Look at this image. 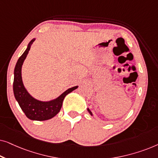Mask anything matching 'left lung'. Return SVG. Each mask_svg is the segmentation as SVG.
<instances>
[{"label":"left lung","mask_w":158,"mask_h":158,"mask_svg":"<svg viewBox=\"0 0 158 158\" xmlns=\"http://www.w3.org/2000/svg\"><path fill=\"white\" fill-rule=\"evenodd\" d=\"M88 112H89V113L90 114V115H93V114H92V113H91V111H90V110H89V109H88Z\"/></svg>","instance_id":"8db88e82"}]
</instances>
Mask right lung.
I'll return each instance as SVG.
<instances>
[{
	"label": "right lung",
	"mask_w": 158,
	"mask_h": 158,
	"mask_svg": "<svg viewBox=\"0 0 158 158\" xmlns=\"http://www.w3.org/2000/svg\"><path fill=\"white\" fill-rule=\"evenodd\" d=\"M34 40H35L34 39L29 42L27 49L23 53V55L19 57L16 62L14 69L13 88H14L15 98L18 101L21 110L24 112L27 117L31 120L44 121L52 118L56 114L59 113L62 108L64 97L72 92L73 90L76 89L77 86L69 88L62 95H60L57 98L49 101V102H42V101L36 100L30 96L23 86L22 78H21V67H22L23 61L27 57V55L29 53L31 45Z\"/></svg>",
	"instance_id": "add662e5"
}]
</instances>
